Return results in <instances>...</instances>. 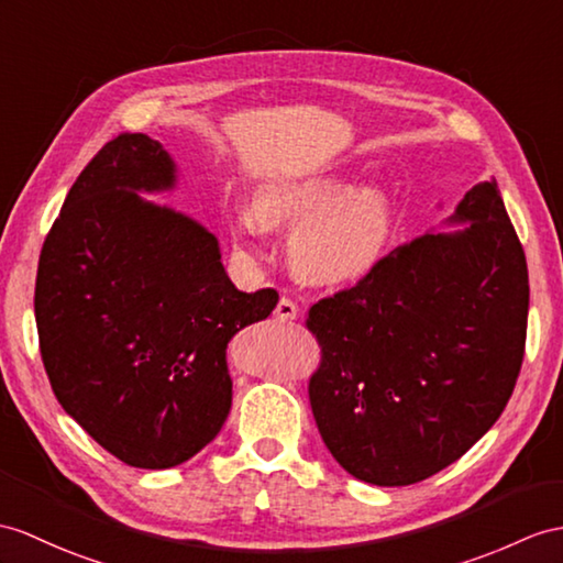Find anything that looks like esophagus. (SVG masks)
<instances>
[{
    "instance_id": "obj_1",
    "label": "esophagus",
    "mask_w": 563,
    "mask_h": 563,
    "mask_svg": "<svg viewBox=\"0 0 563 563\" xmlns=\"http://www.w3.org/2000/svg\"><path fill=\"white\" fill-rule=\"evenodd\" d=\"M274 318H277V320H284V322L296 320V318H298V306L294 303L291 298L282 296V298H279V303H277V308H274Z\"/></svg>"
}]
</instances>
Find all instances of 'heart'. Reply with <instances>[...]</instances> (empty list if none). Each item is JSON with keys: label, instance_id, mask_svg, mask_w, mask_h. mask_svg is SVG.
I'll return each instance as SVG.
<instances>
[{"label": "heart", "instance_id": "heart-1", "mask_svg": "<svg viewBox=\"0 0 563 563\" xmlns=\"http://www.w3.org/2000/svg\"><path fill=\"white\" fill-rule=\"evenodd\" d=\"M253 212L239 214L236 231L257 234L296 224L289 263L314 286H351L369 277L391 241V205L379 188H355L341 174L274 181L255 194Z\"/></svg>", "mask_w": 563, "mask_h": 563}]
</instances>
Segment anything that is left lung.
<instances>
[{
  "label": "left lung",
  "instance_id": "left-lung-1",
  "mask_svg": "<svg viewBox=\"0 0 563 563\" xmlns=\"http://www.w3.org/2000/svg\"><path fill=\"white\" fill-rule=\"evenodd\" d=\"M446 224L308 312L322 361L308 394L341 468L379 487L420 483L497 422L526 351L528 265L497 181Z\"/></svg>",
  "mask_w": 563,
  "mask_h": 563
}]
</instances>
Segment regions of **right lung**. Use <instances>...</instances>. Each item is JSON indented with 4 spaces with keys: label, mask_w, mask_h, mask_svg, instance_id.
<instances>
[{
    "label": "right lung",
    "mask_w": 563,
    "mask_h": 563,
    "mask_svg": "<svg viewBox=\"0 0 563 563\" xmlns=\"http://www.w3.org/2000/svg\"><path fill=\"white\" fill-rule=\"evenodd\" d=\"M174 188L162 143L117 135L68 190L35 282L54 396L109 454L147 471L188 461L222 430L229 341L279 300L239 291L214 234L141 196Z\"/></svg>",
    "instance_id": "right-lung-1"
}]
</instances>
